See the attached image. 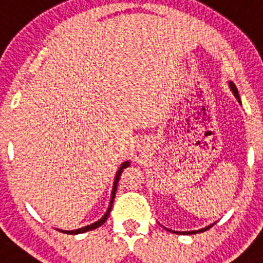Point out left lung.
<instances>
[{"instance_id": "left-lung-1", "label": "left lung", "mask_w": 263, "mask_h": 263, "mask_svg": "<svg viewBox=\"0 0 263 263\" xmlns=\"http://www.w3.org/2000/svg\"><path fill=\"white\" fill-rule=\"evenodd\" d=\"M229 85H230V89L233 90L234 96H235V98H237V100L239 101V103H240L239 93H238V89H237V87H235V84H233V83H231V81H230V83H229ZM211 226H213V224H210V226L204 227V229H200V230H193V231H173V233H176V234H183V235H190V234H198V233H203V231L209 230V229H210ZM170 231H171V230H170Z\"/></svg>"}]
</instances>
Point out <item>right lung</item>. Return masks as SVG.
I'll use <instances>...</instances> for the list:
<instances>
[{
  "label": "right lung",
  "instance_id": "add662e5",
  "mask_svg": "<svg viewBox=\"0 0 263 263\" xmlns=\"http://www.w3.org/2000/svg\"><path fill=\"white\" fill-rule=\"evenodd\" d=\"M128 165H129V162H124L123 164H121V167L119 168V171L116 173V178H115V182H114V189H112V195H111V202H109V207H108L107 213L103 215V218L101 219H99L98 222H95V223L92 224H88V226L85 227H81V229H77V230H60L61 233H65V234H81V233H85V231H90V230H95V229H98V227H100L101 224L105 223V220L108 219V215H109V213H111V209H112V203H114V199H115V195H116V190H118V183L119 180H120V175L121 173L124 171V168H127Z\"/></svg>",
  "mask_w": 263,
  "mask_h": 263
}]
</instances>
